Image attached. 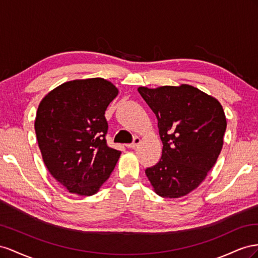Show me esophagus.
Masks as SVG:
<instances>
[{"label":"esophagus","instance_id":"34e87169","mask_svg":"<svg viewBox=\"0 0 258 258\" xmlns=\"http://www.w3.org/2000/svg\"><path fill=\"white\" fill-rule=\"evenodd\" d=\"M139 144H141V138H139L138 136H136V137L134 138V142L132 143V144L126 145V147H127V148H130V149H135Z\"/></svg>","mask_w":258,"mask_h":258}]
</instances>
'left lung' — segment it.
I'll return each instance as SVG.
<instances>
[{
    "instance_id": "1",
    "label": "left lung",
    "mask_w": 258,
    "mask_h": 258,
    "mask_svg": "<svg viewBox=\"0 0 258 258\" xmlns=\"http://www.w3.org/2000/svg\"><path fill=\"white\" fill-rule=\"evenodd\" d=\"M158 119L163 144L158 163L145 171L153 191L180 198L197 189L216 163L227 126L220 102L189 85L137 88Z\"/></svg>"
}]
</instances>
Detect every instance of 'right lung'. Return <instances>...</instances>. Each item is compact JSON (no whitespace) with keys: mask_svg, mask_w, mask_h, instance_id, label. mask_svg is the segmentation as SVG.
Listing matches in <instances>:
<instances>
[{"mask_svg":"<svg viewBox=\"0 0 258 258\" xmlns=\"http://www.w3.org/2000/svg\"><path fill=\"white\" fill-rule=\"evenodd\" d=\"M117 94L102 78L73 80L40 102L34 130L43 162L71 194H97L114 170L121 152L106 143L105 111Z\"/></svg>","mask_w":258,"mask_h":258,"instance_id":"obj_1","label":"right lung"}]
</instances>
